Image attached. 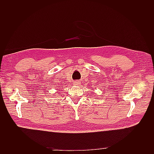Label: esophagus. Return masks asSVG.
Returning <instances> with one entry per match:
<instances>
[{
	"label": "esophagus",
	"instance_id": "esophagus-1",
	"mask_svg": "<svg viewBox=\"0 0 154 154\" xmlns=\"http://www.w3.org/2000/svg\"><path fill=\"white\" fill-rule=\"evenodd\" d=\"M81 84V82H79V81H75L74 82V83H73V85H75V86H77V85H79Z\"/></svg>",
	"mask_w": 154,
	"mask_h": 154
}]
</instances>
